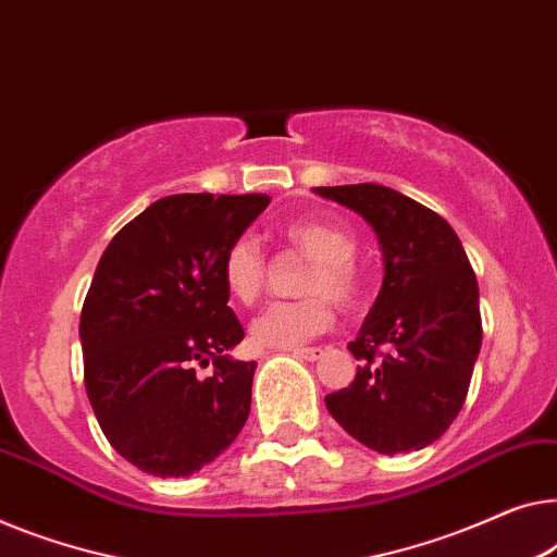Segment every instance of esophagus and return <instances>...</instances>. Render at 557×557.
I'll return each mask as SVG.
<instances>
[{"label": "esophagus", "instance_id": "34e87169", "mask_svg": "<svg viewBox=\"0 0 557 557\" xmlns=\"http://www.w3.org/2000/svg\"><path fill=\"white\" fill-rule=\"evenodd\" d=\"M296 357H301L306 361H317L321 359V354H324V349L321 346H298V349H292Z\"/></svg>", "mask_w": 557, "mask_h": 557}]
</instances>
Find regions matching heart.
Wrapping results in <instances>:
<instances>
[{"label":"heart","mask_w":557,"mask_h":557,"mask_svg":"<svg viewBox=\"0 0 557 557\" xmlns=\"http://www.w3.org/2000/svg\"><path fill=\"white\" fill-rule=\"evenodd\" d=\"M278 238L288 251L304 259L296 301H276L251 321V342L265 349H292L306 338L326 332L334 319L332 301L349 311L361 301L364 276L357 256V238L344 225L321 219L288 221L278 228ZM221 281L233 301L253 306L269 284V263L253 238L238 236L225 248Z\"/></svg>","instance_id":"obj_1"}]
</instances>
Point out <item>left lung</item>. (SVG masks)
Wrapping results in <instances>:
<instances>
[{"label":"left lung","instance_id":"left-lung-1","mask_svg":"<svg viewBox=\"0 0 557 557\" xmlns=\"http://www.w3.org/2000/svg\"><path fill=\"white\" fill-rule=\"evenodd\" d=\"M372 225L384 284L349 351V386L326 394L338 424L382 455L432 445L465 405L482 344L478 278L442 215L376 183L313 188Z\"/></svg>","mask_w":557,"mask_h":557}]
</instances>
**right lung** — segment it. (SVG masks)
Returning <instances> with one entry per match:
<instances>
[{
	"instance_id": "1",
	"label": "right lung",
	"mask_w": 557,
	"mask_h": 557,
	"mask_svg": "<svg viewBox=\"0 0 557 557\" xmlns=\"http://www.w3.org/2000/svg\"><path fill=\"white\" fill-rule=\"evenodd\" d=\"M271 203L263 193L165 196L104 248L79 317L85 389L117 455L156 478L213 462L251 412L256 361L221 261Z\"/></svg>"
}]
</instances>
